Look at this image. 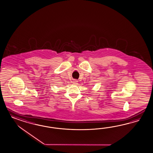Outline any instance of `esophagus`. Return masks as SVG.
<instances>
[{"instance_id": "1", "label": "esophagus", "mask_w": 153, "mask_h": 153, "mask_svg": "<svg viewBox=\"0 0 153 153\" xmlns=\"http://www.w3.org/2000/svg\"><path fill=\"white\" fill-rule=\"evenodd\" d=\"M77 83H78V81H77L76 79H74V80L73 81V83H74V85H77Z\"/></svg>"}]
</instances>
